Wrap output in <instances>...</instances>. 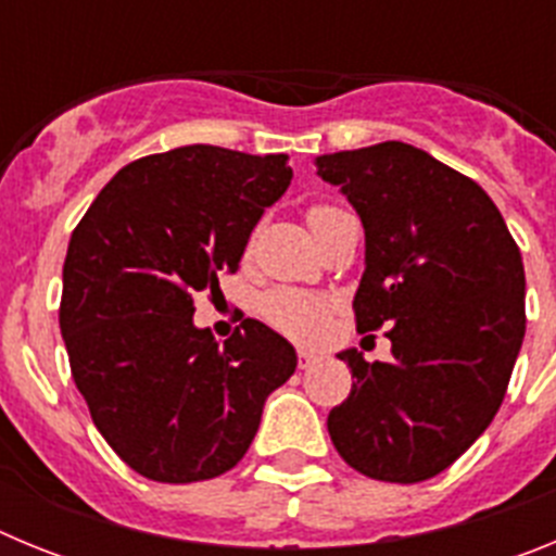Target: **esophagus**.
<instances>
[{"label":"esophagus","mask_w":556,"mask_h":556,"mask_svg":"<svg viewBox=\"0 0 556 556\" xmlns=\"http://www.w3.org/2000/svg\"><path fill=\"white\" fill-rule=\"evenodd\" d=\"M320 358H323L320 353L308 351V348H301V351H298V367H301V370H308V367L317 365Z\"/></svg>","instance_id":"esophagus-1"}]
</instances>
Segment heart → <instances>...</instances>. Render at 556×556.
Wrapping results in <instances>:
<instances>
[{
  "instance_id": "obj_1",
  "label": "heart",
  "mask_w": 556,
  "mask_h": 556,
  "mask_svg": "<svg viewBox=\"0 0 556 556\" xmlns=\"http://www.w3.org/2000/svg\"><path fill=\"white\" fill-rule=\"evenodd\" d=\"M328 211H333L331 205H314L308 211V223L326 217ZM328 312H331V301L328 298L303 292V289L281 287L273 289V292H267L262 298L264 320L294 339H314L317 333H323Z\"/></svg>"
}]
</instances>
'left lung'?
Returning a JSON list of instances; mask_svg holds the SVG:
<instances>
[{
	"label": "left lung",
	"mask_w": 556,
	"mask_h": 556,
	"mask_svg": "<svg viewBox=\"0 0 556 556\" xmlns=\"http://www.w3.org/2000/svg\"><path fill=\"white\" fill-rule=\"evenodd\" d=\"M314 164L365 225L356 328H392L390 362L337 353L356 381L328 434L358 473L426 481L504 401L527 331L523 258L488 191L426 150L381 141Z\"/></svg>",
	"instance_id": "obj_1"
}]
</instances>
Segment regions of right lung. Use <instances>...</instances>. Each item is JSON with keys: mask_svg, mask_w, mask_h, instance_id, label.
<instances>
[{"mask_svg": "<svg viewBox=\"0 0 556 556\" xmlns=\"http://www.w3.org/2000/svg\"><path fill=\"white\" fill-rule=\"evenodd\" d=\"M289 155L211 144L132 161L108 180L63 262L61 333L91 420L136 473L214 479L248 454L269 392L298 367L281 333L244 320L219 345L194 294L236 273Z\"/></svg>", "mask_w": 556, "mask_h": 556, "instance_id": "right-lung-1", "label": "right lung"}]
</instances>
